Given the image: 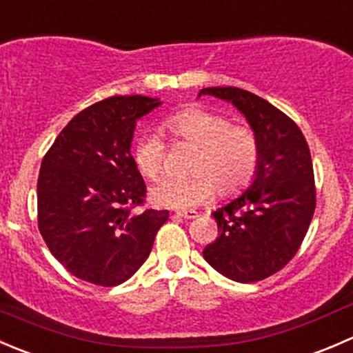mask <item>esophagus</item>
I'll use <instances>...</instances> for the list:
<instances>
[{
    "label": "esophagus",
    "instance_id": "obj_1",
    "mask_svg": "<svg viewBox=\"0 0 353 353\" xmlns=\"http://www.w3.org/2000/svg\"><path fill=\"white\" fill-rule=\"evenodd\" d=\"M177 216H181V219H196L198 216V212H194V210H177L176 212Z\"/></svg>",
    "mask_w": 353,
    "mask_h": 353
}]
</instances>
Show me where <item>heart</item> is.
Wrapping results in <instances>:
<instances>
[{
    "label": "heart",
    "instance_id": "1",
    "mask_svg": "<svg viewBox=\"0 0 353 353\" xmlns=\"http://www.w3.org/2000/svg\"><path fill=\"white\" fill-rule=\"evenodd\" d=\"M172 137L199 148L191 177L163 176L152 186L155 203L170 208H191L206 201L215 190L234 196L252 181L259 163V140L249 126H232L229 117L191 108L163 121ZM134 162L147 177H155L163 165V143L159 134L147 133L137 141Z\"/></svg>",
    "mask_w": 353,
    "mask_h": 353
}]
</instances>
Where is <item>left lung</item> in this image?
<instances>
[{"mask_svg": "<svg viewBox=\"0 0 353 353\" xmlns=\"http://www.w3.org/2000/svg\"><path fill=\"white\" fill-rule=\"evenodd\" d=\"M232 104L259 140V163L248 190L213 212L219 237L203 258L234 282H258L290 261L316 208L311 152L297 124L265 99L237 87L201 88Z\"/></svg>", "mask_w": 353, "mask_h": 353, "instance_id": "left-lung-1", "label": "left lung"}]
</instances>
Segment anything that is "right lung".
<instances>
[{
    "mask_svg": "<svg viewBox=\"0 0 353 353\" xmlns=\"http://www.w3.org/2000/svg\"><path fill=\"white\" fill-rule=\"evenodd\" d=\"M160 99L109 97L78 112L41 163L39 230L49 251L85 282L114 287L147 261L167 210L134 212L145 181L131 157L138 119Z\"/></svg>",
    "mask_w": 353,
    "mask_h": 353,
    "instance_id": "add662e5",
    "label": "right lung"
}]
</instances>
